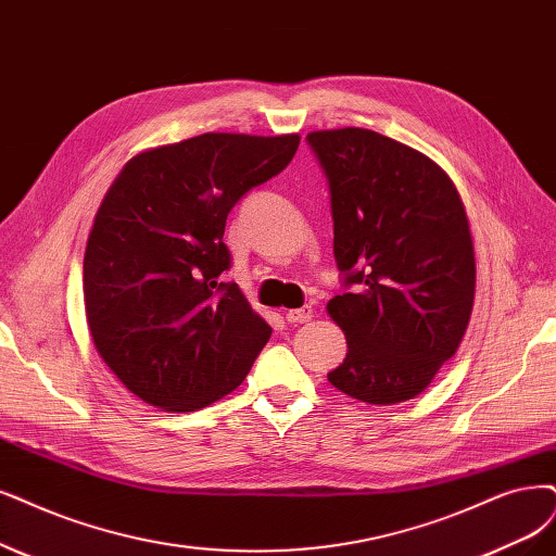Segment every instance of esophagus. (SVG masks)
<instances>
[{
    "instance_id": "esophagus-1",
    "label": "esophagus",
    "mask_w": 556,
    "mask_h": 556,
    "mask_svg": "<svg viewBox=\"0 0 556 556\" xmlns=\"http://www.w3.org/2000/svg\"><path fill=\"white\" fill-rule=\"evenodd\" d=\"M314 318V309L312 306H302V309H289L286 312V320L291 325H302V323H309Z\"/></svg>"
}]
</instances>
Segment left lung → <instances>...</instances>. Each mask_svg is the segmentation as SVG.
<instances>
[{
    "label": "left lung",
    "mask_w": 556,
    "mask_h": 556,
    "mask_svg": "<svg viewBox=\"0 0 556 556\" xmlns=\"http://www.w3.org/2000/svg\"><path fill=\"white\" fill-rule=\"evenodd\" d=\"M330 182L334 258L348 293L327 302L345 359L327 374L364 403L419 396L456 355L477 263L454 180L428 155L364 128L306 135Z\"/></svg>",
    "instance_id": "obj_1"
}]
</instances>
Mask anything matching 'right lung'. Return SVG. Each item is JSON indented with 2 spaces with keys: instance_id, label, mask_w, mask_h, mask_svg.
Segmentation results:
<instances>
[{
  "instance_id": "right-lung-1",
  "label": "right lung",
  "mask_w": 556,
  "mask_h": 556,
  "mask_svg": "<svg viewBox=\"0 0 556 556\" xmlns=\"http://www.w3.org/2000/svg\"><path fill=\"white\" fill-rule=\"evenodd\" d=\"M300 135L205 132L126 162L85 252V309L98 355L135 396L194 413L231 394L273 334L238 283L224 226L286 169Z\"/></svg>"
}]
</instances>
